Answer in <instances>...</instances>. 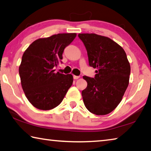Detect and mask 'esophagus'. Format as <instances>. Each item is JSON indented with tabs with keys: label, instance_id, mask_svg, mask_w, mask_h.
<instances>
[{
	"label": "esophagus",
	"instance_id": "34e87169",
	"mask_svg": "<svg viewBox=\"0 0 151 151\" xmlns=\"http://www.w3.org/2000/svg\"><path fill=\"white\" fill-rule=\"evenodd\" d=\"M79 78H80V76H76V75H74L73 76V78L74 79H78Z\"/></svg>",
	"mask_w": 151,
	"mask_h": 151
}]
</instances>
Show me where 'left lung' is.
<instances>
[{
    "mask_svg": "<svg viewBox=\"0 0 151 151\" xmlns=\"http://www.w3.org/2000/svg\"><path fill=\"white\" fill-rule=\"evenodd\" d=\"M87 51L89 66L96 68L94 78L84 76L87 86L82 91L84 104L96 115L112 112L121 103L129 85L131 66L124 50L108 37L78 34Z\"/></svg>",
    "mask_w": 151,
    "mask_h": 151,
    "instance_id": "1",
    "label": "left lung"
}]
</instances>
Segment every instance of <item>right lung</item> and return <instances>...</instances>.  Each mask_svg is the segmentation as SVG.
<instances>
[{
	"label": "right lung",
	"mask_w": 151,
	"mask_h": 151,
	"mask_svg": "<svg viewBox=\"0 0 151 151\" xmlns=\"http://www.w3.org/2000/svg\"><path fill=\"white\" fill-rule=\"evenodd\" d=\"M76 36V33H63L37 39L24 51L19 75L25 95L37 109L55 108L72 86L73 75L55 73L54 67L61 62L64 50Z\"/></svg>",
	"instance_id": "right-lung-1"
}]
</instances>
